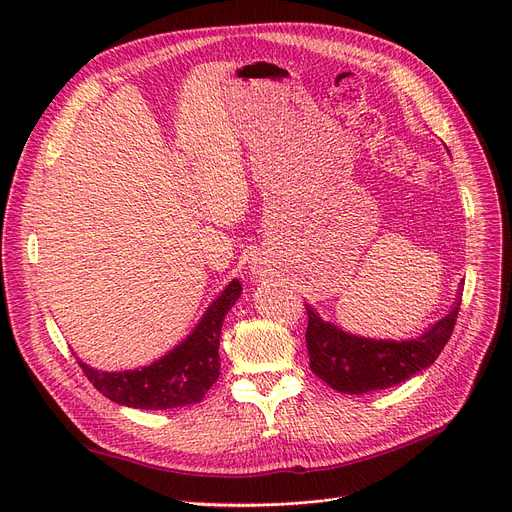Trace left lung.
I'll return each mask as SVG.
<instances>
[{
	"label": "left lung",
	"mask_w": 512,
	"mask_h": 512,
	"mask_svg": "<svg viewBox=\"0 0 512 512\" xmlns=\"http://www.w3.org/2000/svg\"><path fill=\"white\" fill-rule=\"evenodd\" d=\"M305 309L309 317L305 340L311 371L338 392L367 394L407 382L438 359L452 336L461 309V292L448 315L425 334L398 342L348 334L321 319L311 305H305Z\"/></svg>",
	"instance_id": "left-lung-1"
}]
</instances>
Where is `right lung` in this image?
I'll return each instance as SVG.
<instances>
[{
  "instance_id": "right-lung-1",
  "label": "right lung",
  "mask_w": 512,
  "mask_h": 512,
  "mask_svg": "<svg viewBox=\"0 0 512 512\" xmlns=\"http://www.w3.org/2000/svg\"><path fill=\"white\" fill-rule=\"evenodd\" d=\"M240 282L232 280L215 299L197 328L168 355L130 371H99L78 361L89 382L118 405L166 411L197 405L220 378V334L226 313L240 297Z\"/></svg>"
}]
</instances>
